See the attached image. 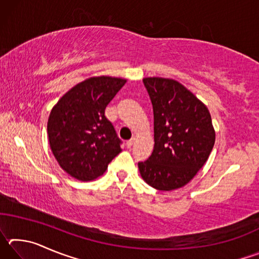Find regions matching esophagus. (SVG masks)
<instances>
[{
	"label": "esophagus",
	"instance_id": "34e87169",
	"mask_svg": "<svg viewBox=\"0 0 259 259\" xmlns=\"http://www.w3.org/2000/svg\"><path fill=\"white\" fill-rule=\"evenodd\" d=\"M134 143H135V138H131V139H129L128 142H126V146L128 147H131L134 145Z\"/></svg>",
	"mask_w": 259,
	"mask_h": 259
}]
</instances>
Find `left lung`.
<instances>
[{
    "mask_svg": "<svg viewBox=\"0 0 259 259\" xmlns=\"http://www.w3.org/2000/svg\"><path fill=\"white\" fill-rule=\"evenodd\" d=\"M154 113V150L139 162L140 176L159 191L190 183L212 151L214 129L209 109L172 78H143Z\"/></svg>",
    "mask_w": 259,
    "mask_h": 259,
    "instance_id": "obj_1",
    "label": "left lung"
}]
</instances>
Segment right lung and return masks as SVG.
I'll return each instance as SVG.
<instances>
[{
    "instance_id": "right-lung-1",
    "label": "right lung",
    "mask_w": 259,
    "mask_h": 259,
    "mask_svg": "<svg viewBox=\"0 0 259 259\" xmlns=\"http://www.w3.org/2000/svg\"><path fill=\"white\" fill-rule=\"evenodd\" d=\"M126 80L93 76L77 83L52 107L48 120L50 148L61 169L82 182L106 171L122 151L105 108Z\"/></svg>"
}]
</instances>
